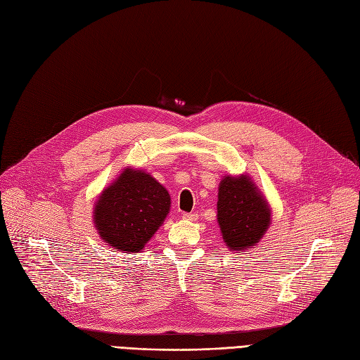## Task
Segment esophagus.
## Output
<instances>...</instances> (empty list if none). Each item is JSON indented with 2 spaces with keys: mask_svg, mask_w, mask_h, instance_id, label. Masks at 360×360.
<instances>
[{
  "mask_svg": "<svg viewBox=\"0 0 360 360\" xmlns=\"http://www.w3.org/2000/svg\"><path fill=\"white\" fill-rule=\"evenodd\" d=\"M181 217H183L184 220H189V221L198 220V214H195V213H183Z\"/></svg>",
  "mask_w": 360,
  "mask_h": 360,
  "instance_id": "esophagus-1",
  "label": "esophagus"
}]
</instances>
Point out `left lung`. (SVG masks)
I'll use <instances>...</instances> for the list:
<instances>
[{
    "instance_id": "left-lung-1",
    "label": "left lung",
    "mask_w": 360,
    "mask_h": 360,
    "mask_svg": "<svg viewBox=\"0 0 360 360\" xmlns=\"http://www.w3.org/2000/svg\"><path fill=\"white\" fill-rule=\"evenodd\" d=\"M271 205L250 176H223L217 195V223L231 250L253 249L271 225Z\"/></svg>"
}]
</instances>
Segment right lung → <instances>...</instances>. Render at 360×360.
Returning a JSON list of instances; mask_svg holds the SVG:
<instances>
[{
    "label": "right lung",
    "instance_id": "obj_1",
    "mask_svg": "<svg viewBox=\"0 0 360 360\" xmlns=\"http://www.w3.org/2000/svg\"><path fill=\"white\" fill-rule=\"evenodd\" d=\"M171 196L143 169L125 168L98 196L94 225L105 245L123 253H139L162 226Z\"/></svg>",
    "mask_w": 360,
    "mask_h": 360
}]
</instances>
